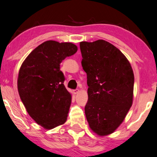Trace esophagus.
Wrapping results in <instances>:
<instances>
[{
    "label": "esophagus",
    "mask_w": 157,
    "mask_h": 157,
    "mask_svg": "<svg viewBox=\"0 0 157 157\" xmlns=\"http://www.w3.org/2000/svg\"><path fill=\"white\" fill-rule=\"evenodd\" d=\"M79 89H75V90H74V94H78V92H79Z\"/></svg>",
    "instance_id": "34e87169"
}]
</instances>
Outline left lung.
Here are the masks:
<instances>
[{
    "label": "left lung",
    "mask_w": 157,
    "mask_h": 157,
    "mask_svg": "<svg viewBox=\"0 0 157 157\" xmlns=\"http://www.w3.org/2000/svg\"><path fill=\"white\" fill-rule=\"evenodd\" d=\"M80 49L89 86L86 120L97 135H109L123 123L133 104V69L121 50L105 40L81 42Z\"/></svg>",
    "instance_id": "left-lung-1"
}]
</instances>
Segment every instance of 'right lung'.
Returning <instances> with one entry per match:
<instances>
[{"label": "right lung", "instance_id": "right-lung-1", "mask_svg": "<svg viewBox=\"0 0 157 157\" xmlns=\"http://www.w3.org/2000/svg\"><path fill=\"white\" fill-rule=\"evenodd\" d=\"M77 50L71 42L46 41L32 50L19 69L20 98L30 117L45 129H52L67 121L71 94L64 86L60 64Z\"/></svg>", "mask_w": 157, "mask_h": 157}]
</instances>
